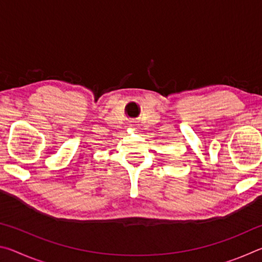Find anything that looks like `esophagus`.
<instances>
[{"label": "esophagus", "instance_id": "34e87169", "mask_svg": "<svg viewBox=\"0 0 262 262\" xmlns=\"http://www.w3.org/2000/svg\"><path fill=\"white\" fill-rule=\"evenodd\" d=\"M132 126H135V125H134V123H133V125H132Z\"/></svg>", "mask_w": 262, "mask_h": 262}]
</instances>
